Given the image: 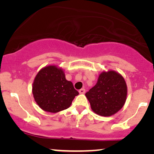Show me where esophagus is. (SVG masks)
I'll return each instance as SVG.
<instances>
[{"label":"esophagus","instance_id":"1","mask_svg":"<svg viewBox=\"0 0 154 154\" xmlns=\"http://www.w3.org/2000/svg\"><path fill=\"white\" fill-rule=\"evenodd\" d=\"M85 92V90L84 88H81V90H79V93L80 94H84Z\"/></svg>","mask_w":154,"mask_h":154}]
</instances>
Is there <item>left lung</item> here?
Returning a JSON list of instances; mask_svg holds the SVG:
<instances>
[{
    "instance_id": "left-lung-1",
    "label": "left lung",
    "mask_w": 154,
    "mask_h": 154,
    "mask_svg": "<svg viewBox=\"0 0 154 154\" xmlns=\"http://www.w3.org/2000/svg\"><path fill=\"white\" fill-rule=\"evenodd\" d=\"M127 92L124 78L114 71H109L100 73L96 85L86 92L85 96L94 113L110 116L125 104Z\"/></svg>"
}]
</instances>
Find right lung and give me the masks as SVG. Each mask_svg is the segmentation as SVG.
Returning a JSON list of instances; mask_svg holds the SVG:
<instances>
[{
	"label": "right lung",
	"mask_w": 154,
	"mask_h": 154,
	"mask_svg": "<svg viewBox=\"0 0 154 154\" xmlns=\"http://www.w3.org/2000/svg\"><path fill=\"white\" fill-rule=\"evenodd\" d=\"M32 92L40 108L50 113L69 108L79 94L73 83L66 79L64 71L54 65L39 71L33 83Z\"/></svg>",
	"instance_id": "add662e5"
}]
</instances>
